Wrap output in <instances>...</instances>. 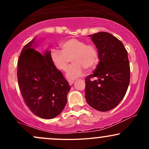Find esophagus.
<instances>
[{"label": "esophagus", "mask_w": 149, "mask_h": 149, "mask_svg": "<svg viewBox=\"0 0 149 149\" xmlns=\"http://www.w3.org/2000/svg\"><path fill=\"white\" fill-rule=\"evenodd\" d=\"M73 83H74V81H73V80H69V84L70 85H72L73 84Z\"/></svg>", "instance_id": "34e87169"}]
</instances>
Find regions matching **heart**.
<instances>
[{"instance_id":"1","label":"heart","mask_w":149,"mask_h":149,"mask_svg":"<svg viewBox=\"0 0 149 149\" xmlns=\"http://www.w3.org/2000/svg\"><path fill=\"white\" fill-rule=\"evenodd\" d=\"M60 46L61 51L52 49L49 58L54 67L61 71L67 69L71 59L73 64L66 74L68 79L73 80L81 76L84 73V69L90 71L98 63V50L92 44H86L83 40L71 38L61 42Z\"/></svg>"}]
</instances>
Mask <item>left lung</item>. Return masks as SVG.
<instances>
[{
  "mask_svg": "<svg viewBox=\"0 0 149 149\" xmlns=\"http://www.w3.org/2000/svg\"><path fill=\"white\" fill-rule=\"evenodd\" d=\"M89 36L96 45L100 62L85 78V97L93 109L108 111L121 102L127 90L130 79L127 52L123 42L108 32Z\"/></svg>",
  "mask_w": 149,
  "mask_h": 149,
  "instance_id": "left-lung-1",
  "label": "left lung"
}]
</instances>
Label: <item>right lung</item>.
Segmentation results:
<instances>
[{
  "label": "right lung",
  "mask_w": 149,
  "mask_h": 149,
  "mask_svg": "<svg viewBox=\"0 0 149 149\" xmlns=\"http://www.w3.org/2000/svg\"><path fill=\"white\" fill-rule=\"evenodd\" d=\"M33 38L22 49L18 59V84L24 103L36 116L45 119L61 113L67 102L69 83L49 58L35 49Z\"/></svg>",
  "instance_id": "add662e5"
}]
</instances>
